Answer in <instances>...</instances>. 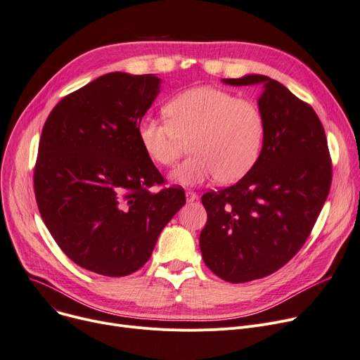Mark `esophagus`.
I'll list each match as a JSON object with an SVG mask.
<instances>
[{
    "label": "esophagus",
    "mask_w": 360,
    "mask_h": 360,
    "mask_svg": "<svg viewBox=\"0 0 360 360\" xmlns=\"http://www.w3.org/2000/svg\"><path fill=\"white\" fill-rule=\"evenodd\" d=\"M185 195H186V201H195L198 197H197V194L194 193V191H186L185 193Z\"/></svg>",
    "instance_id": "esophagus-1"
}]
</instances>
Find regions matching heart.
I'll use <instances>...</instances> for the list:
<instances>
[{"mask_svg":"<svg viewBox=\"0 0 360 360\" xmlns=\"http://www.w3.org/2000/svg\"><path fill=\"white\" fill-rule=\"evenodd\" d=\"M166 122L141 120L137 139L156 166H172L191 140L194 153L172 172L182 185H200L212 178L221 184L242 179L259 159L265 122L259 107L229 91L198 86L186 89L163 108Z\"/></svg>","mask_w":360,"mask_h":360,"instance_id":"heart-1","label":"heart"}]
</instances>
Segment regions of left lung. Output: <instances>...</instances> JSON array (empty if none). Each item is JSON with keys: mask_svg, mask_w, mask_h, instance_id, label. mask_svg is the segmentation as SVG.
Returning a JSON list of instances; mask_svg holds the SVG:
<instances>
[{"mask_svg": "<svg viewBox=\"0 0 360 360\" xmlns=\"http://www.w3.org/2000/svg\"><path fill=\"white\" fill-rule=\"evenodd\" d=\"M223 82L263 84L257 105L265 137L257 162L237 184L201 197L205 265L240 283L276 272L304 246L328 195L331 159L319 115L281 82L265 75Z\"/></svg>", "mask_w": 360, "mask_h": 360, "instance_id": "1", "label": "left lung"}]
</instances>
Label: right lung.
Returning a JSON list of instances; mask_svg holds the SVG:
<instances>
[{
    "label": "right lung",
    "instance_id": "right-lung-1",
    "mask_svg": "<svg viewBox=\"0 0 360 360\" xmlns=\"http://www.w3.org/2000/svg\"><path fill=\"white\" fill-rule=\"evenodd\" d=\"M155 75L111 72L62 98L47 117L34 166L41 219L81 268L126 276L149 260L185 204L141 150L137 127L159 92Z\"/></svg>",
    "mask_w": 360,
    "mask_h": 360
}]
</instances>
